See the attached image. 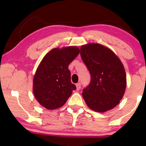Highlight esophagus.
<instances>
[{"label":"esophagus","mask_w":146,"mask_h":146,"mask_svg":"<svg viewBox=\"0 0 146 146\" xmlns=\"http://www.w3.org/2000/svg\"><path fill=\"white\" fill-rule=\"evenodd\" d=\"M76 88H77V90H79L81 88V83L79 82L78 84H76Z\"/></svg>","instance_id":"1"}]
</instances>
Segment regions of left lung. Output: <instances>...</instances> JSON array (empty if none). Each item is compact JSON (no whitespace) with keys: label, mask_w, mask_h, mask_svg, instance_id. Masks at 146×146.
Listing matches in <instances>:
<instances>
[{"label":"left lung","mask_w":146,"mask_h":146,"mask_svg":"<svg viewBox=\"0 0 146 146\" xmlns=\"http://www.w3.org/2000/svg\"><path fill=\"white\" fill-rule=\"evenodd\" d=\"M80 55L91 77L82 93L87 106L99 113L113 109L126 88V75L121 60L110 48L97 43L82 46Z\"/></svg>","instance_id":"1"}]
</instances>
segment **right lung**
I'll return each mask as SVG.
<instances>
[{
  "instance_id": "obj_1",
  "label": "right lung",
  "mask_w": 146,
  "mask_h": 146,
  "mask_svg": "<svg viewBox=\"0 0 146 146\" xmlns=\"http://www.w3.org/2000/svg\"><path fill=\"white\" fill-rule=\"evenodd\" d=\"M80 53L77 46L55 48L45 56L33 77V94L46 109H57L66 103L73 90L68 65Z\"/></svg>"
}]
</instances>
